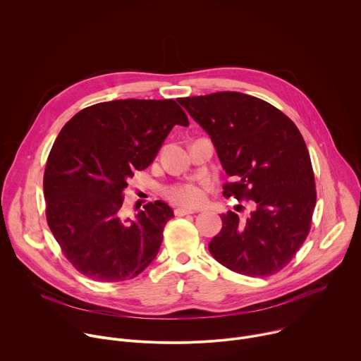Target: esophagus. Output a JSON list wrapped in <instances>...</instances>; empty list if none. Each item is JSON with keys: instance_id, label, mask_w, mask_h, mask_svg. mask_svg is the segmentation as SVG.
Here are the masks:
<instances>
[{"instance_id": "obj_1", "label": "esophagus", "mask_w": 361, "mask_h": 361, "mask_svg": "<svg viewBox=\"0 0 361 361\" xmlns=\"http://www.w3.org/2000/svg\"><path fill=\"white\" fill-rule=\"evenodd\" d=\"M192 213H195V210H191V209H184V207L176 209V212H174V214H176V216H178V217H181V216H187V214H192Z\"/></svg>"}]
</instances>
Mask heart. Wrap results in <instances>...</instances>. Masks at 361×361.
Returning a JSON list of instances; mask_svg holds the SVG:
<instances>
[{
	"instance_id": "b5f03b06",
	"label": "heart",
	"mask_w": 361,
	"mask_h": 361,
	"mask_svg": "<svg viewBox=\"0 0 361 361\" xmlns=\"http://www.w3.org/2000/svg\"><path fill=\"white\" fill-rule=\"evenodd\" d=\"M166 194L171 201L184 205V207H197V205L202 204L205 200L204 187L194 183H185L170 187L166 191Z\"/></svg>"
}]
</instances>
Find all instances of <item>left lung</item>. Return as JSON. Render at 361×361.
<instances>
[{"instance_id":"left-lung-1","label":"left lung","mask_w":361,"mask_h":361,"mask_svg":"<svg viewBox=\"0 0 361 361\" xmlns=\"http://www.w3.org/2000/svg\"><path fill=\"white\" fill-rule=\"evenodd\" d=\"M207 133L219 160L237 181L224 195L255 202L243 221L221 214V231L209 250L224 267L250 277H269L293 259L310 231L316 185L310 154L295 124L269 102L221 91L178 98Z\"/></svg>"}]
</instances>
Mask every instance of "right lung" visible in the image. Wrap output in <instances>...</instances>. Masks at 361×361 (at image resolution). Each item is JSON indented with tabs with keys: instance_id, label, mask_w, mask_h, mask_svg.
I'll return each instance as SVG.
<instances>
[{
	"instance_id": "right-lung-1",
	"label": "right lung",
	"mask_w": 361,
	"mask_h": 361,
	"mask_svg": "<svg viewBox=\"0 0 361 361\" xmlns=\"http://www.w3.org/2000/svg\"><path fill=\"white\" fill-rule=\"evenodd\" d=\"M174 126H188L174 99L127 98L87 107L60 131L44 173L47 223L85 277L124 281L156 259L174 212L157 200L134 220L123 219V191Z\"/></svg>"
}]
</instances>
